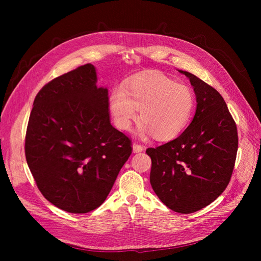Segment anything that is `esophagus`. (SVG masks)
I'll return each instance as SVG.
<instances>
[{
	"instance_id": "34e87169",
	"label": "esophagus",
	"mask_w": 261,
	"mask_h": 261,
	"mask_svg": "<svg viewBox=\"0 0 261 261\" xmlns=\"http://www.w3.org/2000/svg\"><path fill=\"white\" fill-rule=\"evenodd\" d=\"M143 150H145V146L138 145V144H133V152L134 153L141 152V151H143Z\"/></svg>"
}]
</instances>
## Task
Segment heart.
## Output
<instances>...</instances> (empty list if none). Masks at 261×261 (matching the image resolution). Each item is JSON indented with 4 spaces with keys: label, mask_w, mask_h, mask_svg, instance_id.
<instances>
[{
    "label": "heart",
    "mask_w": 261,
    "mask_h": 261,
    "mask_svg": "<svg viewBox=\"0 0 261 261\" xmlns=\"http://www.w3.org/2000/svg\"><path fill=\"white\" fill-rule=\"evenodd\" d=\"M194 108L193 90L161 74L133 78L110 98V111L118 128L128 129L139 110L141 128L158 140L179 135L191 120Z\"/></svg>",
    "instance_id": "b5f03b06"
}]
</instances>
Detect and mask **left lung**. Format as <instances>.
I'll use <instances>...</instances> for the list:
<instances>
[{"mask_svg":"<svg viewBox=\"0 0 261 261\" xmlns=\"http://www.w3.org/2000/svg\"><path fill=\"white\" fill-rule=\"evenodd\" d=\"M191 82L196 96L192 123L178 137L155 148L150 184L171 210L192 213L207 207L231 179L239 137L236 124L222 96L195 75L178 70Z\"/></svg>","mask_w":261,"mask_h":261,"instance_id":"8db88e82","label":"left lung"}]
</instances>
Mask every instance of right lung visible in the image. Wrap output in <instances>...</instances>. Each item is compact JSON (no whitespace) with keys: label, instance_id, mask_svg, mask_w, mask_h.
Returning <instances> with one entry per match:
<instances>
[{"label":"right lung","instance_id":"1","mask_svg":"<svg viewBox=\"0 0 261 261\" xmlns=\"http://www.w3.org/2000/svg\"><path fill=\"white\" fill-rule=\"evenodd\" d=\"M97 82L92 64L57 77L38 92L27 126L26 160L39 191L70 213L101 206L132 153Z\"/></svg>","mask_w":261,"mask_h":261}]
</instances>
